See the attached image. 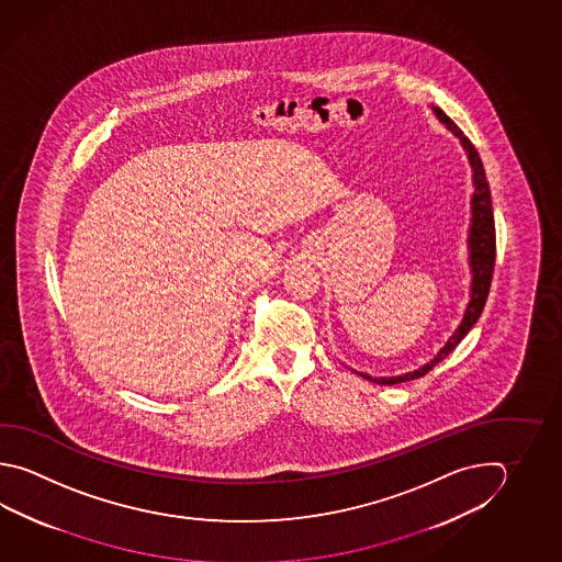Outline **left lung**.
Masks as SVG:
<instances>
[{"label":"left lung","instance_id":"1","mask_svg":"<svg viewBox=\"0 0 562 562\" xmlns=\"http://www.w3.org/2000/svg\"><path fill=\"white\" fill-rule=\"evenodd\" d=\"M437 119L451 128L457 137L461 138L463 147L469 153V160L473 167V182H475V194H473V224H471V234H469V246H471V268H473V286H471V302L467 306L465 318L461 326L453 331V336L445 344V348L435 356L434 360L425 363L422 370L409 371L405 375L397 378H371L361 373V378L378 382L380 385H393V383L412 382L415 378H422L425 373L434 370L439 361L445 360L456 350L457 344L465 338L467 331L475 326L476 319L481 316L485 302H487L488 288H491V278H493V268H495V255H497V238H495V218H493V206H491V191H488L487 177L481 157L476 153L473 143L465 137V133L457 127L451 119L445 115L439 106H434Z\"/></svg>","mask_w":562,"mask_h":562}]
</instances>
